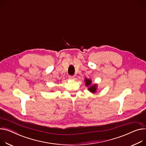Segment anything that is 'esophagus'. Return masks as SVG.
I'll use <instances>...</instances> for the list:
<instances>
[{
    "instance_id": "1",
    "label": "esophagus",
    "mask_w": 146,
    "mask_h": 146,
    "mask_svg": "<svg viewBox=\"0 0 146 146\" xmlns=\"http://www.w3.org/2000/svg\"><path fill=\"white\" fill-rule=\"evenodd\" d=\"M69 79H70V80H73V79H74V78H75V76H69Z\"/></svg>"
}]
</instances>
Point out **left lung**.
I'll list each match as a JSON object with an SVG mask.
<instances>
[{
  "label": "left lung",
  "instance_id": "1",
  "mask_svg": "<svg viewBox=\"0 0 146 146\" xmlns=\"http://www.w3.org/2000/svg\"><path fill=\"white\" fill-rule=\"evenodd\" d=\"M85 82V85L86 87H88V90L89 92H90L92 93H96L97 92V90H98V84H92V81L91 79L85 78L84 80Z\"/></svg>",
  "mask_w": 146,
  "mask_h": 146
}]
</instances>
